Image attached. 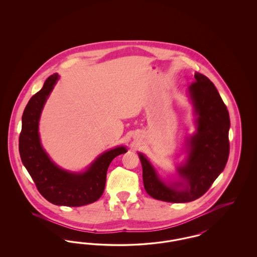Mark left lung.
Returning a JSON list of instances; mask_svg holds the SVG:
<instances>
[{
    "mask_svg": "<svg viewBox=\"0 0 257 257\" xmlns=\"http://www.w3.org/2000/svg\"><path fill=\"white\" fill-rule=\"evenodd\" d=\"M189 87L196 110L197 131L190 141V154L178 172L183 181L166 185L148 160L139 154L147 194L155 199L183 203L203 196L223 171L229 155V113L216 86L206 76L195 74Z\"/></svg>",
    "mask_w": 257,
    "mask_h": 257,
    "instance_id": "obj_1",
    "label": "left lung"
}]
</instances>
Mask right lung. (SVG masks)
<instances>
[{
  "label": "right lung",
  "mask_w": 257,
  "mask_h": 257,
  "mask_svg": "<svg viewBox=\"0 0 257 257\" xmlns=\"http://www.w3.org/2000/svg\"><path fill=\"white\" fill-rule=\"evenodd\" d=\"M58 74H53L43 87L28 102L22 115L19 137V152L25 168L30 173L38 192L56 205L78 207L90 204L102 196L110 162L126 152L117 147L102 154L84 173H71L58 168L42 149L38 135V120Z\"/></svg>",
  "instance_id": "add662e5"
}]
</instances>
